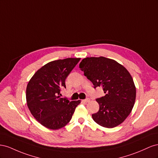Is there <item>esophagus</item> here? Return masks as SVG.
<instances>
[{
	"instance_id": "34e87169",
	"label": "esophagus",
	"mask_w": 158,
	"mask_h": 158,
	"mask_svg": "<svg viewBox=\"0 0 158 158\" xmlns=\"http://www.w3.org/2000/svg\"><path fill=\"white\" fill-rule=\"evenodd\" d=\"M83 101H84L85 102H89L90 101V98H85V99H84Z\"/></svg>"
}]
</instances>
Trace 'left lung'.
<instances>
[{
  "mask_svg": "<svg viewBox=\"0 0 158 158\" xmlns=\"http://www.w3.org/2000/svg\"><path fill=\"white\" fill-rule=\"evenodd\" d=\"M79 68L94 89L101 87L105 93L104 97L96 98L99 110L92 114L94 121L109 128L123 123L132 111L136 93L127 69L105 57L85 58L79 64Z\"/></svg>",
  "mask_w": 158,
  "mask_h": 158,
  "instance_id": "obj_1",
  "label": "left lung"
}]
</instances>
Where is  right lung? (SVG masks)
<instances>
[{"label":"right lung","mask_w":158,"mask_h":158,"mask_svg":"<svg viewBox=\"0 0 158 158\" xmlns=\"http://www.w3.org/2000/svg\"><path fill=\"white\" fill-rule=\"evenodd\" d=\"M80 58H67L48 63L36 71L27 85V105L39 123L51 130L64 127L71 120L80 100L60 98L65 79Z\"/></svg>","instance_id":"add662e5"}]
</instances>
